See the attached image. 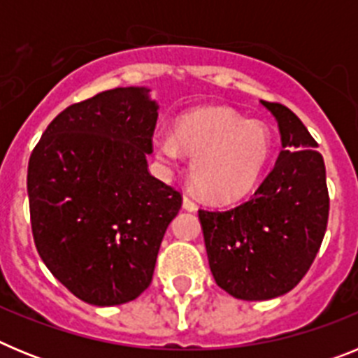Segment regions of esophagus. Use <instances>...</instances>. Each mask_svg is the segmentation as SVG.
<instances>
[{"mask_svg":"<svg viewBox=\"0 0 358 358\" xmlns=\"http://www.w3.org/2000/svg\"><path fill=\"white\" fill-rule=\"evenodd\" d=\"M182 208H185L186 211H195V210H197V206H195V202L192 201V199H189L188 195H185V197H182Z\"/></svg>","mask_w":358,"mask_h":358,"instance_id":"34e87169","label":"esophagus"}]
</instances>
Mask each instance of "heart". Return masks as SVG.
Wrapping results in <instances>:
<instances>
[{"mask_svg":"<svg viewBox=\"0 0 358 358\" xmlns=\"http://www.w3.org/2000/svg\"><path fill=\"white\" fill-rule=\"evenodd\" d=\"M152 145L164 163H176L181 150L188 154L195 188L213 201L249 194L273 156L271 129L227 107H202L179 116L173 136H154Z\"/></svg>","mask_w":358,"mask_h":358,"instance_id":"obj_1","label":"heart"}]
</instances>
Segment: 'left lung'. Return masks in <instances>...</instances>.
Returning <instances> with one entry per match:
<instances>
[{
    "mask_svg": "<svg viewBox=\"0 0 358 358\" xmlns=\"http://www.w3.org/2000/svg\"><path fill=\"white\" fill-rule=\"evenodd\" d=\"M276 118L283 150L249 201L229 210H199L208 262L220 289L265 301L303 280L328 224L327 169L317 143L289 107L264 102Z\"/></svg>",
    "mask_w": 358,
    "mask_h": 358,
    "instance_id": "obj_1",
    "label": "left lung"
}]
</instances>
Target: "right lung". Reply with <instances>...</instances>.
<instances>
[{"mask_svg": "<svg viewBox=\"0 0 358 358\" xmlns=\"http://www.w3.org/2000/svg\"><path fill=\"white\" fill-rule=\"evenodd\" d=\"M116 87L66 107L28 161L34 242L50 273L96 306L140 296L152 281L181 194L150 176L156 100Z\"/></svg>", "mask_w": 358, "mask_h": 358, "instance_id": "1", "label": "right lung"}]
</instances>
